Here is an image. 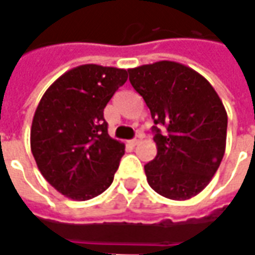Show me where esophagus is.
I'll return each mask as SVG.
<instances>
[{"label": "esophagus", "instance_id": "esophagus-1", "mask_svg": "<svg viewBox=\"0 0 255 255\" xmlns=\"http://www.w3.org/2000/svg\"><path fill=\"white\" fill-rule=\"evenodd\" d=\"M141 139H142V135H141V134H138V135H136L135 138H134V139L131 141V144L135 146V145H138V144H139V142H141Z\"/></svg>", "mask_w": 255, "mask_h": 255}]
</instances>
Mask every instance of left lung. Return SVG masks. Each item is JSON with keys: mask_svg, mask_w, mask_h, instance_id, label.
<instances>
[{"mask_svg": "<svg viewBox=\"0 0 255 255\" xmlns=\"http://www.w3.org/2000/svg\"><path fill=\"white\" fill-rule=\"evenodd\" d=\"M128 75L155 124L156 156L144 166L149 186L172 200L196 196L226 151L227 113L220 97L203 76L176 62L142 65L128 69Z\"/></svg>", "mask_w": 255, "mask_h": 255, "instance_id": "left-lung-1", "label": "left lung"}]
</instances>
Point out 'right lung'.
Here are the masks:
<instances>
[{"label": "right lung", "instance_id": "1", "mask_svg": "<svg viewBox=\"0 0 255 255\" xmlns=\"http://www.w3.org/2000/svg\"><path fill=\"white\" fill-rule=\"evenodd\" d=\"M127 70L82 65L42 96L31 127V149L40 173L73 200H89L110 186L126 146L107 131L104 109Z\"/></svg>", "mask_w": 255, "mask_h": 255}]
</instances>
